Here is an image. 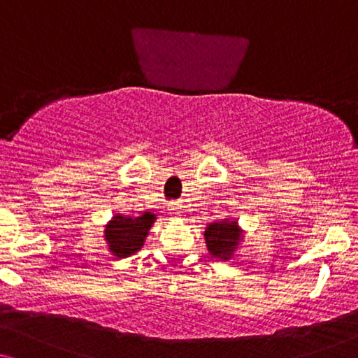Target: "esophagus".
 <instances>
[{"label": "esophagus", "mask_w": 358, "mask_h": 358, "mask_svg": "<svg viewBox=\"0 0 358 358\" xmlns=\"http://www.w3.org/2000/svg\"><path fill=\"white\" fill-rule=\"evenodd\" d=\"M171 210H173L176 215H179V207H178V205H173V207H171Z\"/></svg>", "instance_id": "esophagus-1"}]
</instances>
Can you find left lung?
I'll return each mask as SVG.
<instances>
[{
  "mask_svg": "<svg viewBox=\"0 0 358 358\" xmlns=\"http://www.w3.org/2000/svg\"><path fill=\"white\" fill-rule=\"evenodd\" d=\"M203 238L212 257L227 262L231 261L234 254L239 251L244 239V229L239 227L238 220L224 218L222 222L208 223L205 227Z\"/></svg>",
  "mask_w": 358,
  "mask_h": 358,
  "instance_id": "obj_1",
  "label": "left lung"
}]
</instances>
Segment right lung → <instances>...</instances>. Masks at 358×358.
<instances>
[{
	"mask_svg": "<svg viewBox=\"0 0 358 358\" xmlns=\"http://www.w3.org/2000/svg\"><path fill=\"white\" fill-rule=\"evenodd\" d=\"M156 213L145 212L140 217L115 213L104 227V241L112 256L124 259L134 256L143 248Z\"/></svg>",
	"mask_w": 358,
	"mask_h": 358,
	"instance_id": "1",
	"label": "right lung"
}]
</instances>
